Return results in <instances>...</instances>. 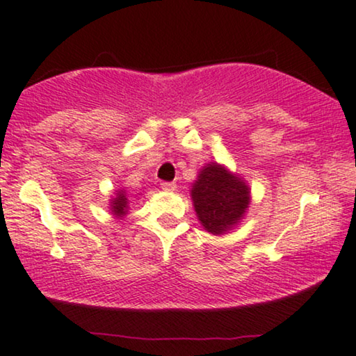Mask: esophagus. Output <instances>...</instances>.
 I'll list each match as a JSON object with an SVG mask.
<instances>
[{
  "label": "esophagus",
  "mask_w": 356,
  "mask_h": 356,
  "mask_svg": "<svg viewBox=\"0 0 356 356\" xmlns=\"http://www.w3.org/2000/svg\"><path fill=\"white\" fill-rule=\"evenodd\" d=\"M161 188L163 191H168V192H172L177 188V186H175V182H161Z\"/></svg>",
  "instance_id": "34e87169"
}]
</instances>
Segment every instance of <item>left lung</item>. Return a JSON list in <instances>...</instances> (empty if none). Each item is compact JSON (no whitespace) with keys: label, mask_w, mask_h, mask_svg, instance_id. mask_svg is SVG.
I'll return each instance as SVG.
<instances>
[{"label":"left lung","mask_w":356,"mask_h":356,"mask_svg":"<svg viewBox=\"0 0 356 356\" xmlns=\"http://www.w3.org/2000/svg\"><path fill=\"white\" fill-rule=\"evenodd\" d=\"M192 200L203 227L221 234L243 218L249 205V187L222 165L211 163L198 174Z\"/></svg>","instance_id":"8db88e82"}]
</instances>
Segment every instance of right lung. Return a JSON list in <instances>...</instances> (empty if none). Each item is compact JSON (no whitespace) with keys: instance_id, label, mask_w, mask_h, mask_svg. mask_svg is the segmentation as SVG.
Listing matches in <instances>:
<instances>
[{"instance_id":"right-lung-1","label":"right lung","mask_w":356,"mask_h":356,"mask_svg":"<svg viewBox=\"0 0 356 356\" xmlns=\"http://www.w3.org/2000/svg\"><path fill=\"white\" fill-rule=\"evenodd\" d=\"M112 211L113 215L117 216L127 215V198L123 195V192H118L117 198H113L112 200Z\"/></svg>"}]
</instances>
